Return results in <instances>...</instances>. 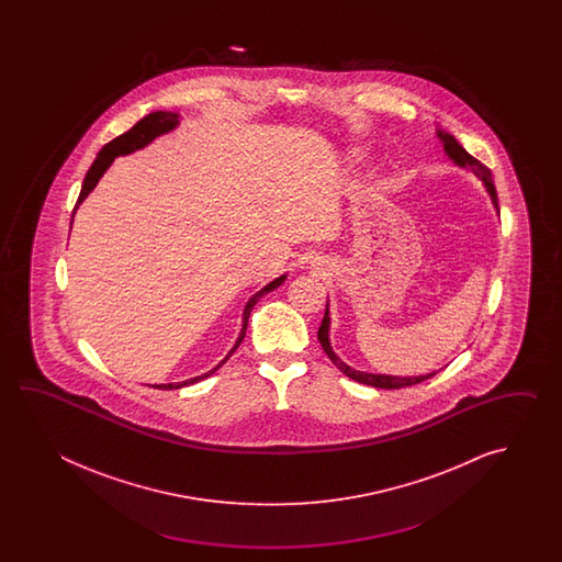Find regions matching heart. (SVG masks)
Wrapping results in <instances>:
<instances>
[{"instance_id": "heart-1", "label": "heart", "mask_w": 562, "mask_h": 562, "mask_svg": "<svg viewBox=\"0 0 562 562\" xmlns=\"http://www.w3.org/2000/svg\"><path fill=\"white\" fill-rule=\"evenodd\" d=\"M363 150H353V153H351V158H353V160H356V162H359V160H363Z\"/></svg>"}]
</instances>
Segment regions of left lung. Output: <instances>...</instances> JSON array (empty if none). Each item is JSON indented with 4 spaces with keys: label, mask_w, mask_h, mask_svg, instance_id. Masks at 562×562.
<instances>
[{
    "label": "left lung",
    "mask_w": 562,
    "mask_h": 562,
    "mask_svg": "<svg viewBox=\"0 0 562 562\" xmlns=\"http://www.w3.org/2000/svg\"><path fill=\"white\" fill-rule=\"evenodd\" d=\"M436 136L440 138L443 153L454 162L456 167L472 170L477 179L482 180L484 189L488 192L490 201L494 204V211L501 213L498 196H496V189H494V182H492V175H490L488 168L484 167L474 156L468 155L467 150L462 148V144L458 143L450 132L436 128ZM329 329H331V317H329V299H327V310H325V315H323L322 327L317 331V337H319L323 351L327 353V358L334 361L335 368L341 371V373H346L347 378L353 380V382L373 385V387H380V390H400V387H407V385L430 380L431 375H436V371L424 373V375H392V373H371V371L356 370V368H351L349 363H346L344 359L335 353L331 339H329Z\"/></svg>",
    "instance_id": "1"
}]
</instances>
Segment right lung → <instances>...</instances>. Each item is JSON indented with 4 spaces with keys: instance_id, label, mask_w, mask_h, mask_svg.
Instances as JSON below:
<instances>
[{
    "instance_id": "obj_1",
    "label": "right lung",
    "mask_w": 562,
    "mask_h": 562,
    "mask_svg": "<svg viewBox=\"0 0 562 562\" xmlns=\"http://www.w3.org/2000/svg\"><path fill=\"white\" fill-rule=\"evenodd\" d=\"M179 124V112H162V110H158V112H150L148 116H144L143 120H138V122L132 126L131 131L120 134L119 138H114V140H110V143H108L106 146L98 153L94 162H92V167H90V170L86 172V179L85 182H82V191H80V196H78V203L74 206L72 223L74 215H76L78 206L85 203L86 196H88L90 192L94 191L95 184L100 182V179L104 177V172H106L108 168L112 167V162H114L119 156L132 155V153H136V150H143L144 146H148V144L156 140L158 136H162V134H168V132L175 131ZM285 279L286 273L277 277V279L269 281L263 289H259L255 295L249 297L247 305H245V310H243V325H240L239 337H237L235 346L231 347V351H228L227 356L221 359L213 370L206 371L203 375L191 378V380H184V382L155 383L153 387H158V390H180V387H184V385L201 382L204 378H209L211 373H215V371L218 370V368H221V366H223L231 356H233V351L240 346V341L245 339L247 323H249V315H251V310L255 307V303H257L259 299L263 297L265 293H269V291H273L277 286L283 285V283H285Z\"/></svg>"
}]
</instances>
